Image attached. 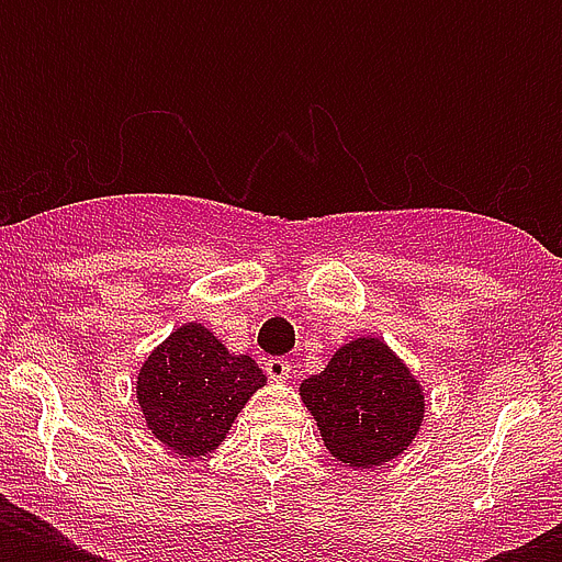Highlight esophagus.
I'll return each instance as SVG.
<instances>
[{
  "label": "esophagus",
  "instance_id": "esophagus-1",
  "mask_svg": "<svg viewBox=\"0 0 562 562\" xmlns=\"http://www.w3.org/2000/svg\"><path fill=\"white\" fill-rule=\"evenodd\" d=\"M265 373H268V379H273V382H285L291 375V361L289 359H268L265 361Z\"/></svg>",
  "mask_w": 562,
  "mask_h": 562
}]
</instances>
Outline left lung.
Returning a JSON list of instances; mask_svg holds the SVG:
<instances>
[{"label":"left lung","mask_w":562,"mask_h":562,"mask_svg":"<svg viewBox=\"0 0 562 562\" xmlns=\"http://www.w3.org/2000/svg\"><path fill=\"white\" fill-rule=\"evenodd\" d=\"M300 400L329 454L352 470L400 458L426 417L423 384L375 335L338 347L321 373L303 379Z\"/></svg>","instance_id":"8db88e82"}]
</instances>
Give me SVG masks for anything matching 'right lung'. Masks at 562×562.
<instances>
[{
    "instance_id": "1",
    "label": "right lung",
    "mask_w": 562,
    "mask_h": 562,
    "mask_svg": "<svg viewBox=\"0 0 562 562\" xmlns=\"http://www.w3.org/2000/svg\"><path fill=\"white\" fill-rule=\"evenodd\" d=\"M268 375L250 356L229 352L203 324L178 326L136 373L145 426L171 452L198 458L224 443L233 419Z\"/></svg>"
}]
</instances>
